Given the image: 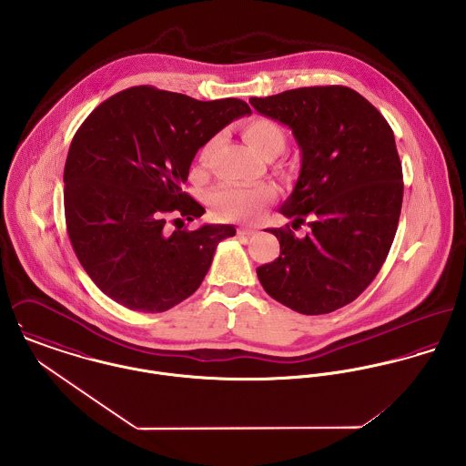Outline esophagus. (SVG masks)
Segmentation results:
<instances>
[{
    "label": "esophagus",
    "instance_id": "1",
    "mask_svg": "<svg viewBox=\"0 0 466 466\" xmlns=\"http://www.w3.org/2000/svg\"><path fill=\"white\" fill-rule=\"evenodd\" d=\"M253 233H255L253 228H238V229H237V235H238V237H251Z\"/></svg>",
    "mask_w": 466,
    "mask_h": 466
}]
</instances>
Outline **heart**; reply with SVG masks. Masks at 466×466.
Returning <instances> with one entry per match:
<instances>
[{"instance_id":"b5f03b06","label":"heart","mask_w":466,"mask_h":466,"mask_svg":"<svg viewBox=\"0 0 466 466\" xmlns=\"http://www.w3.org/2000/svg\"><path fill=\"white\" fill-rule=\"evenodd\" d=\"M242 137L262 157L272 159L279 156L287 145L283 127L266 116H255L242 126ZM213 141L200 148V161H206ZM276 192L270 185H222L209 196V209L220 220H257Z\"/></svg>"}]
</instances>
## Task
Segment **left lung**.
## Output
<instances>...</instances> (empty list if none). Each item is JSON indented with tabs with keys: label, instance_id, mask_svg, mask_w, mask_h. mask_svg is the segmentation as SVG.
Masks as SVG:
<instances>
[{
	"label": "left lung",
	"instance_id": "1",
	"mask_svg": "<svg viewBox=\"0 0 466 466\" xmlns=\"http://www.w3.org/2000/svg\"><path fill=\"white\" fill-rule=\"evenodd\" d=\"M287 126L301 150L298 183L279 208L305 237L268 229L279 257L258 267L267 294L307 316L329 314L362 294L384 264L399 226L403 183L395 134L357 91L314 86L251 98Z\"/></svg>",
	"mask_w": 466,
	"mask_h": 466
}]
</instances>
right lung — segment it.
Here are the masks:
<instances>
[{
  "instance_id": "right-lung-1",
  "label": "right lung",
  "mask_w": 466,
  "mask_h": 466,
  "mask_svg": "<svg viewBox=\"0 0 466 466\" xmlns=\"http://www.w3.org/2000/svg\"><path fill=\"white\" fill-rule=\"evenodd\" d=\"M251 115L238 98L200 102L137 86L102 102L73 136L65 167V213L73 251L95 285L137 312H165L199 289L229 224L167 229L199 218L187 194L202 145ZM183 228V226H181Z\"/></svg>"
}]
</instances>
